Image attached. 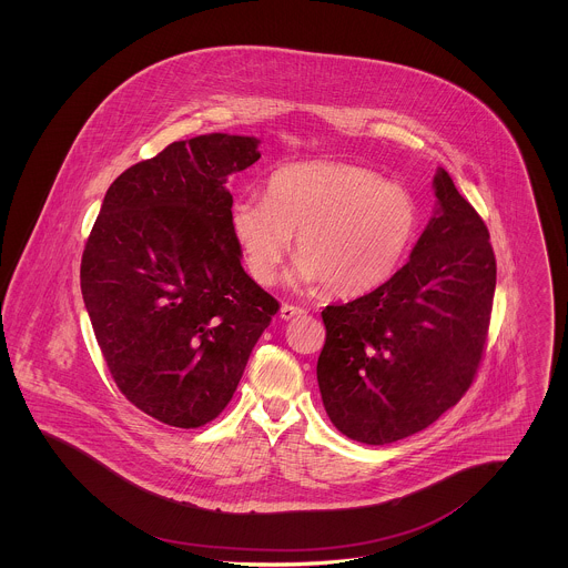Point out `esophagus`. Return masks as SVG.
<instances>
[{
  "instance_id": "34e87169",
  "label": "esophagus",
  "mask_w": 568,
  "mask_h": 568,
  "mask_svg": "<svg viewBox=\"0 0 568 568\" xmlns=\"http://www.w3.org/2000/svg\"><path fill=\"white\" fill-rule=\"evenodd\" d=\"M302 315H306V311L302 306H296V304H283L281 306V320H294V317H302Z\"/></svg>"
}]
</instances>
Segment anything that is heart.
<instances>
[{
	"mask_svg": "<svg viewBox=\"0 0 568 568\" xmlns=\"http://www.w3.org/2000/svg\"><path fill=\"white\" fill-rule=\"evenodd\" d=\"M413 195L359 163L313 160L272 172L268 197L241 195L230 225L260 285L276 278L296 246L292 278L320 283L327 294L355 296L383 283L417 232Z\"/></svg>",
	"mask_w": 568,
	"mask_h": 568,
	"instance_id": "b5f03b06",
	"label": "heart"
}]
</instances>
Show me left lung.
Here are the masks:
<instances>
[{
	"mask_svg": "<svg viewBox=\"0 0 568 568\" xmlns=\"http://www.w3.org/2000/svg\"><path fill=\"white\" fill-rule=\"evenodd\" d=\"M433 185V219L405 266L371 294L322 311L325 413L357 443L428 428L466 394L484 355L496 290L489 232L443 168Z\"/></svg>",
	"mask_w": 568,
	"mask_h": 568,
	"instance_id": "8db88e82",
	"label": "left lung"
}]
</instances>
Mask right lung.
<instances>
[{
	"instance_id": "add662e5",
	"label": "right lung",
	"mask_w": 568,
	"mask_h": 568,
	"mask_svg": "<svg viewBox=\"0 0 568 568\" xmlns=\"http://www.w3.org/2000/svg\"><path fill=\"white\" fill-rule=\"evenodd\" d=\"M253 135L172 142L110 185L87 239L81 290L121 394L174 428L232 400L278 302L246 272L227 179L260 160Z\"/></svg>"
}]
</instances>
